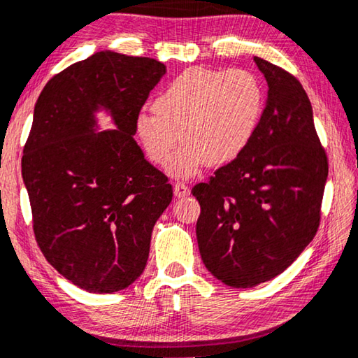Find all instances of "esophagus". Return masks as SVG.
<instances>
[{"label": "esophagus", "mask_w": 358, "mask_h": 358, "mask_svg": "<svg viewBox=\"0 0 358 358\" xmlns=\"http://www.w3.org/2000/svg\"><path fill=\"white\" fill-rule=\"evenodd\" d=\"M173 194L177 197H183V196H188L189 194V188L188 185H185L183 181H177L173 186Z\"/></svg>", "instance_id": "34e87169"}]
</instances>
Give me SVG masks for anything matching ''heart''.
<instances>
[{
    "mask_svg": "<svg viewBox=\"0 0 358 358\" xmlns=\"http://www.w3.org/2000/svg\"><path fill=\"white\" fill-rule=\"evenodd\" d=\"M266 93L246 69L194 67L172 80L154 99V112L136 117V135L159 167L175 159V173L193 175L201 165H223L249 146L262 120Z\"/></svg>",
    "mask_w": 358,
    "mask_h": 358,
    "instance_id": "1",
    "label": "heart"
}]
</instances>
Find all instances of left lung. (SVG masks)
I'll list each match as a JSON object with an SVG mask.
<instances>
[{
    "instance_id": "1",
    "label": "left lung",
    "mask_w": 358,
    "mask_h": 358,
    "mask_svg": "<svg viewBox=\"0 0 358 358\" xmlns=\"http://www.w3.org/2000/svg\"><path fill=\"white\" fill-rule=\"evenodd\" d=\"M268 83L249 146L196 185L197 246L206 268L231 287L282 273L317 234L328 178L308 96L285 69L254 56Z\"/></svg>"
}]
</instances>
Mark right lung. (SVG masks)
<instances>
[{
  "label": "right lung",
  "mask_w": 358,
  "mask_h": 358,
  "mask_svg": "<svg viewBox=\"0 0 358 358\" xmlns=\"http://www.w3.org/2000/svg\"><path fill=\"white\" fill-rule=\"evenodd\" d=\"M165 71L151 57L99 51L52 77L35 104L22 156L35 239L88 292L125 289L143 273L152 228L172 201L169 178L133 138ZM101 108L115 131L95 130Z\"/></svg>",
  "instance_id": "1"
}]
</instances>
